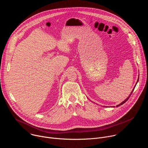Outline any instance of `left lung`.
Segmentation results:
<instances>
[{"label":"left lung","instance_id":"left-lung-1","mask_svg":"<svg viewBox=\"0 0 148 148\" xmlns=\"http://www.w3.org/2000/svg\"><path fill=\"white\" fill-rule=\"evenodd\" d=\"M138 80H139V77H138V80H137V82H136V84H137V82H138ZM136 85H135V87H134V88H133V90H132V91H131V94H130V95H129V96H128V98H126V99H125V100H124V101H123V102H121V103H119V105H116V107H119V106H120V105H122V104H123V103H125V102H126V101H128V99H129V98H130V96H131V94H132V92H133V91H134V89H135V86H136ZM115 107V106H113V107Z\"/></svg>","mask_w":148,"mask_h":148}]
</instances>
